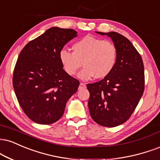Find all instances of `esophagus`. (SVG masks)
Masks as SVG:
<instances>
[{
	"label": "esophagus",
	"instance_id": "esophagus-1",
	"mask_svg": "<svg viewBox=\"0 0 160 160\" xmlns=\"http://www.w3.org/2000/svg\"><path fill=\"white\" fill-rule=\"evenodd\" d=\"M86 88V83H84V82H80L78 88L79 89H83V88Z\"/></svg>",
	"mask_w": 160,
	"mask_h": 160
}]
</instances>
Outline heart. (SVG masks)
<instances>
[{
	"label": "heart",
	"mask_w": 160,
	"mask_h": 160,
	"mask_svg": "<svg viewBox=\"0 0 160 160\" xmlns=\"http://www.w3.org/2000/svg\"><path fill=\"white\" fill-rule=\"evenodd\" d=\"M73 52L62 50L59 60L63 68L70 76H74L81 68L79 78L88 80L107 77L114 69L118 58V49L112 42L94 36H85L74 42Z\"/></svg>",
	"instance_id": "obj_1"
}]
</instances>
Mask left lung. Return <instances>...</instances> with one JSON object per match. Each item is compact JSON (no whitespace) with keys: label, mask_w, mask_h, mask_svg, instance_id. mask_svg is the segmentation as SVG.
<instances>
[{"label":"left lung","mask_w":160,"mask_h":160,"mask_svg":"<svg viewBox=\"0 0 160 160\" xmlns=\"http://www.w3.org/2000/svg\"><path fill=\"white\" fill-rule=\"evenodd\" d=\"M111 38L118 49L114 69L108 76L87 84L90 115L101 126L113 128L128 120L137 107L145 88V72L141 55L126 37L116 32H96Z\"/></svg>","instance_id":"obj_1"}]
</instances>
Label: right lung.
Here are the masks:
<instances>
[{
  "instance_id": "obj_1",
  "label": "right lung",
  "mask_w": 160,
  "mask_h": 160,
  "mask_svg": "<svg viewBox=\"0 0 160 160\" xmlns=\"http://www.w3.org/2000/svg\"><path fill=\"white\" fill-rule=\"evenodd\" d=\"M77 36L72 29L53 27L20 52L13 72V88L21 107L32 122H57L68 100L78 91L80 82L65 72L59 60L64 45Z\"/></svg>"
}]
</instances>
